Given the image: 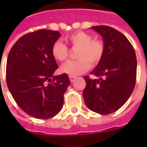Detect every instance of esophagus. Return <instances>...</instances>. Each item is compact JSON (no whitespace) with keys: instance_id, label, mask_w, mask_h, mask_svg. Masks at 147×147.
I'll list each match as a JSON object with an SVG mask.
<instances>
[{"instance_id":"esophagus-1","label":"esophagus","mask_w":147,"mask_h":147,"mask_svg":"<svg viewBox=\"0 0 147 147\" xmlns=\"http://www.w3.org/2000/svg\"><path fill=\"white\" fill-rule=\"evenodd\" d=\"M69 79H70L71 83H72V82H74V80L76 79V76H69Z\"/></svg>"}]
</instances>
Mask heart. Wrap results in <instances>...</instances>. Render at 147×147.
<instances>
[{"mask_svg":"<svg viewBox=\"0 0 147 147\" xmlns=\"http://www.w3.org/2000/svg\"><path fill=\"white\" fill-rule=\"evenodd\" d=\"M66 41L72 49H77L76 61L68 62L61 67V72L71 76L85 72L90 66L95 67L101 62L105 53L104 42L100 39H94L89 33L77 31L66 37ZM51 53L55 60L61 62L67 61L69 51L67 45L61 41L53 44Z\"/></svg>","mask_w":147,"mask_h":147,"instance_id":"obj_1","label":"heart"}]
</instances>
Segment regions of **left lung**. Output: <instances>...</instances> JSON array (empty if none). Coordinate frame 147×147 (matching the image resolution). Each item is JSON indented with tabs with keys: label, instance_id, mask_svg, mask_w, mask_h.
<instances>
[{
	"label": "left lung",
	"instance_id": "1",
	"mask_svg": "<svg viewBox=\"0 0 147 147\" xmlns=\"http://www.w3.org/2000/svg\"><path fill=\"white\" fill-rule=\"evenodd\" d=\"M91 28L102 37L105 53L90 72L98 79L84 77L83 95L90 110L106 115L118 110L130 98L136 85L137 60L132 45L120 31L108 26Z\"/></svg>",
	"mask_w": 147,
	"mask_h": 147
}]
</instances>
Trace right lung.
I'll use <instances>...</instances> for the list:
<instances>
[{"mask_svg": "<svg viewBox=\"0 0 147 147\" xmlns=\"http://www.w3.org/2000/svg\"><path fill=\"white\" fill-rule=\"evenodd\" d=\"M60 37L59 31L50 30L28 33L18 39L8 53V90L21 109L38 119H49L61 110L70 85L67 74L53 76L58 65L51 48Z\"/></svg>", "mask_w": 147, "mask_h": 147, "instance_id": "1", "label": "right lung"}]
</instances>
